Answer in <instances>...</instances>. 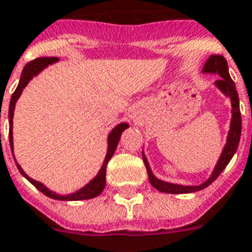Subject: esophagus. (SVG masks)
<instances>
[{
    "label": "esophagus",
    "mask_w": 252,
    "mask_h": 252,
    "mask_svg": "<svg viewBox=\"0 0 252 252\" xmlns=\"http://www.w3.org/2000/svg\"><path fill=\"white\" fill-rule=\"evenodd\" d=\"M130 117H133V115H131V114H130Z\"/></svg>",
    "instance_id": "34e87169"
}]
</instances>
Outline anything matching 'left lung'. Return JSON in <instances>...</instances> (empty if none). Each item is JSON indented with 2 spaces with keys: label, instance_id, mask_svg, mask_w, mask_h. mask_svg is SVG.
Masks as SVG:
<instances>
[{
  "label": "left lung",
  "instance_id": "left-lung-1",
  "mask_svg": "<svg viewBox=\"0 0 252 252\" xmlns=\"http://www.w3.org/2000/svg\"><path fill=\"white\" fill-rule=\"evenodd\" d=\"M205 73H218L220 78L217 81V86L222 90L226 95L230 97L232 106V121H231V128L228 131V138H227V143L224 146L220 159H219L217 167L214 170L213 175L209 178V181L202 183L200 186H181V185H174V183L162 182L159 179L153 175L149 163H147L146 158L143 155V162L146 166L147 174H149V181H150L151 186L155 187L157 190L162 191V192H167V194H186V192H194V191L203 190L205 187L210 186L211 183L220 175L223 170L226 169L228 162L235 154L239 141H241V133H242V118H241V109H239V98H238V92L235 89V82L232 81L230 74H228V66L224 57L220 54H211L207 62L205 63L203 67Z\"/></svg>",
  "mask_w": 252,
  "mask_h": 252
}]
</instances>
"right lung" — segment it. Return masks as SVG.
Segmentation results:
<instances>
[{
  "instance_id": "add662e5",
  "label": "right lung",
  "mask_w": 252,
  "mask_h": 252,
  "mask_svg": "<svg viewBox=\"0 0 252 252\" xmlns=\"http://www.w3.org/2000/svg\"><path fill=\"white\" fill-rule=\"evenodd\" d=\"M58 58L56 57H41V58H35L32 62H29L28 65L24 67L22 70V74H21V79L20 83H18V86L13 93V95H11L10 99V105H9V124H10V130H9V142H10V149L13 150V131H11V128H13V113H14V106H16V101L18 99V97L21 95V93L24 90L28 82H29L30 79L33 78L34 75L38 74L39 71L43 69V67H46L47 65H50L53 62H56ZM128 125L127 124H121L118 125L117 127L113 130L109 135V149H107V155H106V159L103 162V166H102V169L99 170V173L94 179H93L92 182L86 185V186L81 189L79 191L74 192V194H69V195H58L56 192H52V191L46 189V187L43 186L41 182H37V181H34L30 177H28L25 174V171L21 169L20 164H17V167L20 170V173L24 175V177L29 181L32 185L37 187L42 194H45L46 196H50L53 199H58V200H83V199H90V198H94V196H98L101 194L103 189H105V183H106V166L109 163V160L111 159V157L114 154L115 149H117V145H118L119 138H121V134L124 131L125 128H127ZM14 157V155H13ZM17 163V162H16Z\"/></svg>"
}]
</instances>
